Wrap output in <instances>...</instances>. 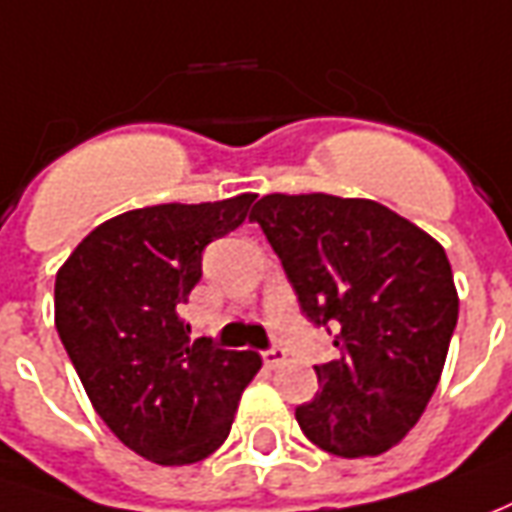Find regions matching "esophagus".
I'll return each mask as SVG.
<instances>
[{
    "mask_svg": "<svg viewBox=\"0 0 512 512\" xmlns=\"http://www.w3.org/2000/svg\"><path fill=\"white\" fill-rule=\"evenodd\" d=\"M282 360H285V352L277 349V346H274V349H268V352H263V363H266L268 368H277Z\"/></svg>",
    "mask_w": 512,
    "mask_h": 512,
    "instance_id": "obj_1",
    "label": "esophagus"
}]
</instances>
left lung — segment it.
<instances>
[{
  "label": "left lung",
  "mask_w": 512,
  "mask_h": 512,
  "mask_svg": "<svg viewBox=\"0 0 512 512\" xmlns=\"http://www.w3.org/2000/svg\"><path fill=\"white\" fill-rule=\"evenodd\" d=\"M257 221L299 305L335 332L341 360L316 366L296 421L330 455L377 457L416 427L457 324L449 257L430 232L371 199L268 194Z\"/></svg>",
  "instance_id": "8db88e82"
}]
</instances>
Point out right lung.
<instances>
[{"label": "right lung", "mask_w": 512, "mask_h": 512, "mask_svg": "<svg viewBox=\"0 0 512 512\" xmlns=\"http://www.w3.org/2000/svg\"><path fill=\"white\" fill-rule=\"evenodd\" d=\"M257 194L152 205L107 219L57 268L55 327L110 432L157 466H191L227 441L257 352L191 341L180 318L202 249L241 227Z\"/></svg>", "instance_id": "obj_1"}]
</instances>
